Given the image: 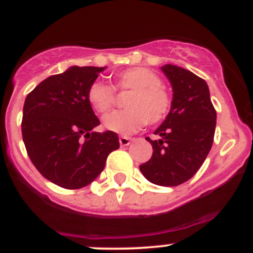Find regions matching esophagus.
Instances as JSON below:
<instances>
[{
  "label": "esophagus",
  "mask_w": 253,
  "mask_h": 253,
  "mask_svg": "<svg viewBox=\"0 0 253 253\" xmlns=\"http://www.w3.org/2000/svg\"><path fill=\"white\" fill-rule=\"evenodd\" d=\"M131 142H133V138H130V137H124V135H122V137L119 138V143L122 147L129 146Z\"/></svg>",
  "instance_id": "obj_1"
}]
</instances>
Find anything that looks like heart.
<instances>
[{
	"label": "heart",
	"mask_w": 253,
	"mask_h": 253,
	"mask_svg": "<svg viewBox=\"0 0 253 253\" xmlns=\"http://www.w3.org/2000/svg\"><path fill=\"white\" fill-rule=\"evenodd\" d=\"M130 91L124 106L126 110L111 114L104 120L105 128L114 133L129 135L142 129L147 123L162 120L171 107V96L161 84L157 73L143 67H133L114 77L113 87L96 81L87 91V100L100 115H107L115 106V92Z\"/></svg>",
	"instance_id": "b5f03b06"
}]
</instances>
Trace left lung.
I'll return each instance as SVG.
<instances>
[{"label": "left lung", "mask_w": 253, "mask_h": 253, "mask_svg": "<svg viewBox=\"0 0 253 253\" xmlns=\"http://www.w3.org/2000/svg\"><path fill=\"white\" fill-rule=\"evenodd\" d=\"M172 86L171 109L151 140L153 154L140 165L143 176L160 186H177L195 175L213 146L216 111L207 82L173 64L161 67Z\"/></svg>", "instance_id": "obj_1"}]
</instances>
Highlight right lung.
<instances>
[{
  "mask_svg": "<svg viewBox=\"0 0 253 253\" xmlns=\"http://www.w3.org/2000/svg\"><path fill=\"white\" fill-rule=\"evenodd\" d=\"M106 67H69L40 82L25 99L22 139L31 162L53 184L81 189L104 169L119 148L118 134L93 131L100 120L87 91Z\"/></svg>",
  "mask_w": 253,
  "mask_h": 253,
  "instance_id": "obj_1",
  "label": "right lung"
}]
</instances>
